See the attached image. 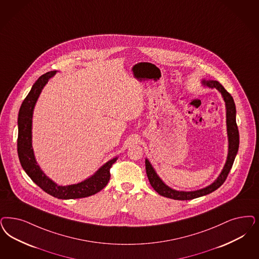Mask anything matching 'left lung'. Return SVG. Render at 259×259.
Segmentation results:
<instances>
[{"mask_svg": "<svg viewBox=\"0 0 259 259\" xmlns=\"http://www.w3.org/2000/svg\"><path fill=\"white\" fill-rule=\"evenodd\" d=\"M203 83L204 85L208 86L209 88H216L222 94V97L226 102L227 130H228V137H229V153H228L226 164L224 166L220 176L210 186L199 190H195V191H178V190H174L172 188H168L161 179L159 178V176L152 167L148 160H145V169H146V174L150 182V185L152 188H154L161 196L184 201V200H191L198 197L209 194L223 185L224 182L226 181L230 171L232 169L233 161L239 148V131H238V127L236 124V118H235L236 116L235 104L231 94L228 93L218 81L204 80Z\"/></svg>", "mask_w": 259, "mask_h": 259, "instance_id": "8db88e82", "label": "left lung"}]
</instances>
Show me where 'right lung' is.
Here are the masks:
<instances>
[{
	"label": "right lung",
	"instance_id": "1",
	"mask_svg": "<svg viewBox=\"0 0 259 259\" xmlns=\"http://www.w3.org/2000/svg\"><path fill=\"white\" fill-rule=\"evenodd\" d=\"M56 71L46 72L41 75L33 84L27 98L24 99L19 110L18 140L17 151L21 165L27 175L35 183L39 188H42L48 194L58 199H77L94 195L106 187L110 180V169L114 162L117 160L115 158L106 162L97 171L91 178L85 180L76 185L71 186H57L51 179L48 178L37 164L31 145V124L32 112L36 100L39 97L43 87L49 79L54 76Z\"/></svg>",
	"mask_w": 259,
	"mask_h": 259
}]
</instances>
